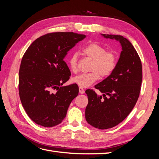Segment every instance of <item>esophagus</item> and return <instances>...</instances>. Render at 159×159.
Listing matches in <instances>:
<instances>
[{"label": "esophagus", "mask_w": 159, "mask_h": 159, "mask_svg": "<svg viewBox=\"0 0 159 159\" xmlns=\"http://www.w3.org/2000/svg\"><path fill=\"white\" fill-rule=\"evenodd\" d=\"M79 92L81 94H84L85 93V90L82 87H79Z\"/></svg>", "instance_id": "1"}]
</instances>
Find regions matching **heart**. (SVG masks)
<instances>
[{"label":"heart","instance_id":"b5f03b06","mask_svg":"<svg viewBox=\"0 0 159 159\" xmlns=\"http://www.w3.org/2000/svg\"><path fill=\"white\" fill-rule=\"evenodd\" d=\"M83 52L92 60L89 71L91 72L75 76L72 82L80 87H88L100 78L110 75L116 66L117 57L113 52H107V48L97 43H91L83 48ZM78 54L74 52L68 59L70 70L74 73L78 72Z\"/></svg>","mask_w":159,"mask_h":159}]
</instances>
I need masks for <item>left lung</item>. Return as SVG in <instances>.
<instances>
[{"instance_id":"obj_1","label":"left lung","mask_w":159,"mask_h":159,"mask_svg":"<svg viewBox=\"0 0 159 159\" xmlns=\"http://www.w3.org/2000/svg\"><path fill=\"white\" fill-rule=\"evenodd\" d=\"M106 39L120 42L122 51L114 72L85 93L88 104L85 108L86 121L100 129L111 128L120 124L132 111L138 99L142 81V65L135 48L122 35L101 34Z\"/></svg>"}]
</instances>
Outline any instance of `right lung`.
<instances>
[{
  "label": "right lung",
  "mask_w": 159,
  "mask_h": 159,
  "mask_svg": "<svg viewBox=\"0 0 159 159\" xmlns=\"http://www.w3.org/2000/svg\"><path fill=\"white\" fill-rule=\"evenodd\" d=\"M85 37L73 32L47 34L33 42L24 54L19 95L25 112L37 124L51 128L61 124L78 96V85L62 86L71 75L64 58Z\"/></svg>",
  "instance_id": "add662e5"
}]
</instances>
